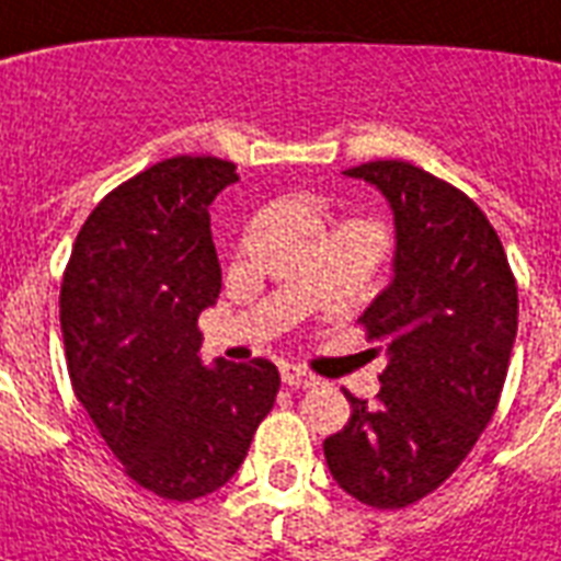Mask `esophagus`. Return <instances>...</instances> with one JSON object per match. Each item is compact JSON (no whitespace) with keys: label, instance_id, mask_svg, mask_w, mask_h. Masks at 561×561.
Wrapping results in <instances>:
<instances>
[{"label":"esophagus","instance_id":"esophagus-1","mask_svg":"<svg viewBox=\"0 0 561 561\" xmlns=\"http://www.w3.org/2000/svg\"><path fill=\"white\" fill-rule=\"evenodd\" d=\"M282 382L288 385V388H313L319 379L308 374V370L296 368V365H282Z\"/></svg>","mask_w":561,"mask_h":561}]
</instances>
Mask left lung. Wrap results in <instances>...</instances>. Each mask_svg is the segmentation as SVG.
Returning <instances> with one entry per match:
<instances>
[{
  "instance_id": "1",
  "label": "left lung",
  "mask_w": 561,
  "mask_h": 561,
  "mask_svg": "<svg viewBox=\"0 0 561 561\" xmlns=\"http://www.w3.org/2000/svg\"><path fill=\"white\" fill-rule=\"evenodd\" d=\"M393 210V279L359 317L388 365L376 404L345 397L351 419L324 439L345 493L397 511L433 493L488 427L505 385L519 296L505 248L462 191L411 162L345 171Z\"/></svg>"
}]
</instances>
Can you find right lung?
I'll list each match as a JSON object with an SVG mask.
<instances>
[{
    "label": "right lung",
    "mask_w": 561,
    "mask_h": 561,
    "mask_svg": "<svg viewBox=\"0 0 561 561\" xmlns=\"http://www.w3.org/2000/svg\"><path fill=\"white\" fill-rule=\"evenodd\" d=\"M237 164L173 157L99 202L79 230L59 294L73 393L125 473L173 502L219 491L279 393L267 359L202 365L199 313L222 267L210 202Z\"/></svg>",
    "instance_id": "add662e5"
}]
</instances>
